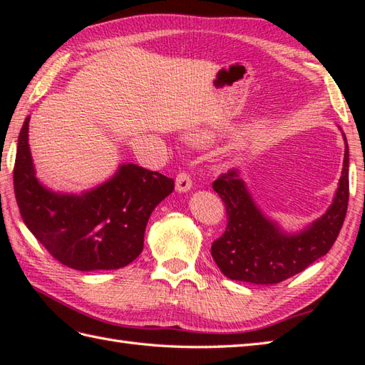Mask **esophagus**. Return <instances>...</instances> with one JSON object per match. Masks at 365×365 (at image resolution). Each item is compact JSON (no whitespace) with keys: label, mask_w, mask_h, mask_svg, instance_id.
Segmentation results:
<instances>
[{"label":"esophagus","mask_w":365,"mask_h":365,"mask_svg":"<svg viewBox=\"0 0 365 365\" xmlns=\"http://www.w3.org/2000/svg\"><path fill=\"white\" fill-rule=\"evenodd\" d=\"M192 187L191 177L187 173H180L175 177V191L178 192H188Z\"/></svg>","instance_id":"esophagus-1"}]
</instances>
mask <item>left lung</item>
<instances>
[{"label": "left lung", "mask_w": 365, "mask_h": 365, "mask_svg": "<svg viewBox=\"0 0 365 365\" xmlns=\"http://www.w3.org/2000/svg\"><path fill=\"white\" fill-rule=\"evenodd\" d=\"M342 136L344 168L332 204L320 218L298 232H287L263 215L240 169H232L213 182L227 212L226 232L212 245V257L224 276L251 284H277L301 273L331 250L345 220L350 187V152L344 131Z\"/></svg>", "instance_id": "left-lung-1"}]
</instances>
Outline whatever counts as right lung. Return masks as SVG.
<instances>
[{"instance_id":"add662e5","label":"right lung","mask_w":365,"mask_h":365,"mask_svg":"<svg viewBox=\"0 0 365 365\" xmlns=\"http://www.w3.org/2000/svg\"><path fill=\"white\" fill-rule=\"evenodd\" d=\"M29 115L19 135L14 191L23 222L54 259L78 271L118 269L144 247L147 221L174 180L123 163L98 187L80 195L56 192L36 177L29 150Z\"/></svg>"}]
</instances>
